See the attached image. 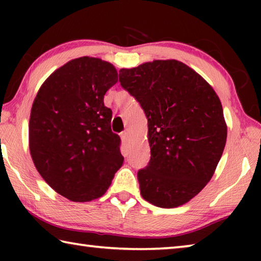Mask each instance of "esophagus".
Instances as JSON below:
<instances>
[{"mask_svg": "<svg viewBox=\"0 0 261 261\" xmlns=\"http://www.w3.org/2000/svg\"><path fill=\"white\" fill-rule=\"evenodd\" d=\"M121 139L123 143H126L127 140H129V132L127 131H123L121 134Z\"/></svg>", "mask_w": 261, "mask_h": 261, "instance_id": "obj_1", "label": "esophagus"}]
</instances>
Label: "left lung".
<instances>
[{"mask_svg":"<svg viewBox=\"0 0 261 261\" xmlns=\"http://www.w3.org/2000/svg\"><path fill=\"white\" fill-rule=\"evenodd\" d=\"M120 83L138 101L148 123L151 159L137 175L141 197L162 208L185 204L210 182L226 146L219 96L176 60L121 69Z\"/></svg>","mask_w":261,"mask_h":261,"instance_id":"left-lung-1","label":"left lung"}]
</instances>
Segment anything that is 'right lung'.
Wrapping results in <instances>:
<instances>
[{"mask_svg": "<svg viewBox=\"0 0 261 261\" xmlns=\"http://www.w3.org/2000/svg\"><path fill=\"white\" fill-rule=\"evenodd\" d=\"M117 81L113 64L84 56L53 72L34 99L31 156L51 189L72 201L105 194L124 160L110 127L112 109L103 103Z\"/></svg>", "mask_w": 261, "mask_h": 261, "instance_id": "1", "label": "right lung"}]
</instances>
